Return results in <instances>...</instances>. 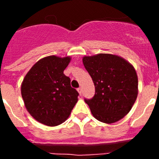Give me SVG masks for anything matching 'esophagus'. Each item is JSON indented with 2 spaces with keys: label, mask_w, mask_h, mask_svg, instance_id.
Listing matches in <instances>:
<instances>
[{
  "label": "esophagus",
  "mask_w": 159,
  "mask_h": 159,
  "mask_svg": "<svg viewBox=\"0 0 159 159\" xmlns=\"http://www.w3.org/2000/svg\"><path fill=\"white\" fill-rule=\"evenodd\" d=\"M77 91H78V92H79V94H80V95H82V88H79L78 89H77Z\"/></svg>",
  "instance_id": "34e87169"
}]
</instances>
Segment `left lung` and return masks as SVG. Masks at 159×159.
Segmentation results:
<instances>
[{"instance_id":"1","label":"left lung","mask_w":159,"mask_h":159,"mask_svg":"<svg viewBox=\"0 0 159 159\" xmlns=\"http://www.w3.org/2000/svg\"><path fill=\"white\" fill-rule=\"evenodd\" d=\"M83 64L95 88L93 98L84 99L92 116L108 124L127 116L139 92L137 73L133 65L123 57L107 53L84 57Z\"/></svg>"}]
</instances>
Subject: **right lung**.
Here are the masks:
<instances>
[{"label": "right lung", "instance_id": "add662e5", "mask_svg": "<svg viewBox=\"0 0 159 159\" xmlns=\"http://www.w3.org/2000/svg\"><path fill=\"white\" fill-rule=\"evenodd\" d=\"M71 57L49 56L31 67L21 84L25 106L36 121L48 127L61 124L69 117L79 93L64 74Z\"/></svg>", "mask_w": 159, "mask_h": 159}]
</instances>
